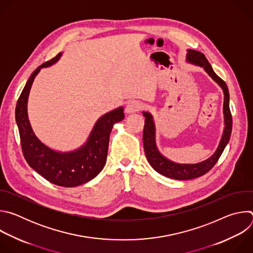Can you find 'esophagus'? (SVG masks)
<instances>
[{"label": "esophagus", "mask_w": 253, "mask_h": 253, "mask_svg": "<svg viewBox=\"0 0 253 253\" xmlns=\"http://www.w3.org/2000/svg\"><path fill=\"white\" fill-rule=\"evenodd\" d=\"M141 109H142V104L138 101H130L126 106V112L129 114L138 112Z\"/></svg>", "instance_id": "1"}]
</instances>
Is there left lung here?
Returning a JSON list of instances; mask_svg holds the SVG:
<instances>
[{
    "instance_id": "1",
    "label": "left lung",
    "mask_w": 253,
    "mask_h": 253,
    "mask_svg": "<svg viewBox=\"0 0 253 253\" xmlns=\"http://www.w3.org/2000/svg\"><path fill=\"white\" fill-rule=\"evenodd\" d=\"M186 62L195 66L202 67L206 73L222 89L224 94V129L217 149L215 150V152L208 159L195 164L176 163L161 154L156 144V128L153 116L149 112H142L143 116L145 117V124H144L143 129V146L149 164L159 174L176 180H189L200 177L207 173L216 164V162L218 161L230 139L232 130V116L229 109V92L225 82L215 74L211 65L205 58L204 54H202L201 52L188 49L186 54Z\"/></svg>"
}]
</instances>
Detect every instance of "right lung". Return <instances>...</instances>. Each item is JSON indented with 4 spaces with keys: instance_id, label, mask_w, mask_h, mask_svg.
Returning a JSON list of instances; mask_svg holds the SVG:
<instances>
[{
    "instance_id": "add662e5",
    "label": "right lung",
    "mask_w": 253,
    "mask_h": 253,
    "mask_svg": "<svg viewBox=\"0 0 253 253\" xmlns=\"http://www.w3.org/2000/svg\"><path fill=\"white\" fill-rule=\"evenodd\" d=\"M59 53L51 61L36 69L27 81L16 106L18 125L24 157L31 168L58 186L75 187L87 183L104 168L107 160L109 137L115 123L124 119L121 106L101 116L95 123L87 141L78 149L56 151L44 144L33 131L28 117V98L34 79L42 68L50 67L61 58Z\"/></svg>"
}]
</instances>
